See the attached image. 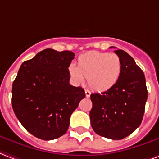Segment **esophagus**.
<instances>
[{
	"mask_svg": "<svg viewBox=\"0 0 159 159\" xmlns=\"http://www.w3.org/2000/svg\"><path fill=\"white\" fill-rule=\"evenodd\" d=\"M84 93H85V97H90V96H91V91H89V90H85Z\"/></svg>",
	"mask_w": 159,
	"mask_h": 159,
	"instance_id": "34e87169",
	"label": "esophagus"
}]
</instances>
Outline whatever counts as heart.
<instances>
[{"label": "heart", "mask_w": 159, "mask_h": 159, "mask_svg": "<svg viewBox=\"0 0 159 159\" xmlns=\"http://www.w3.org/2000/svg\"><path fill=\"white\" fill-rule=\"evenodd\" d=\"M122 63L117 54L91 51L79 57L77 67L70 64L68 72L73 80L81 84L87 79L89 86L105 91L115 85L121 75Z\"/></svg>", "instance_id": "1"}]
</instances>
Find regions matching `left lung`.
<instances>
[{"instance_id": "obj_1", "label": "left lung", "mask_w": 159, "mask_h": 159, "mask_svg": "<svg viewBox=\"0 0 159 159\" xmlns=\"http://www.w3.org/2000/svg\"><path fill=\"white\" fill-rule=\"evenodd\" d=\"M114 52L121 59L122 70L115 85L102 93L91 95V125L97 135L121 140L141 125L148 100V89L143 72L128 53Z\"/></svg>"}]
</instances>
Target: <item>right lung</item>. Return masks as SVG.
Masks as SVG:
<instances>
[{"instance_id":"right-lung-1","label":"right lung","mask_w":159,"mask_h":159,"mask_svg":"<svg viewBox=\"0 0 159 159\" xmlns=\"http://www.w3.org/2000/svg\"><path fill=\"white\" fill-rule=\"evenodd\" d=\"M69 51L45 49L22 63L12 84L11 105L22 125L45 141L62 136L70 116L85 97L83 88L69 84Z\"/></svg>"}]
</instances>
